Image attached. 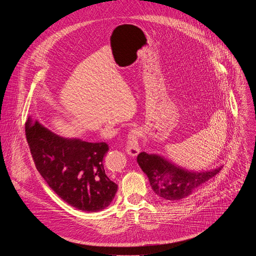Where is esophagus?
Masks as SVG:
<instances>
[{
	"mask_svg": "<svg viewBox=\"0 0 256 256\" xmlns=\"http://www.w3.org/2000/svg\"><path fill=\"white\" fill-rule=\"evenodd\" d=\"M138 130H132L128 134V140L126 144V152L130 156H136L140 153V144H138Z\"/></svg>",
	"mask_w": 256,
	"mask_h": 256,
	"instance_id": "obj_1",
	"label": "esophagus"
}]
</instances>
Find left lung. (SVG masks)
Here are the masks:
<instances>
[{"label":"left lung","instance_id":"8db88e82","mask_svg":"<svg viewBox=\"0 0 256 256\" xmlns=\"http://www.w3.org/2000/svg\"><path fill=\"white\" fill-rule=\"evenodd\" d=\"M136 161L148 176L155 194L168 200L188 196L222 169L221 166L210 171L190 172L175 166L159 155L146 152L140 153Z\"/></svg>","mask_w":256,"mask_h":256}]
</instances>
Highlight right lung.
Listing matches in <instances>:
<instances>
[{
    "instance_id": "add662e5",
    "label": "right lung",
    "mask_w": 256,
    "mask_h": 256,
    "mask_svg": "<svg viewBox=\"0 0 256 256\" xmlns=\"http://www.w3.org/2000/svg\"><path fill=\"white\" fill-rule=\"evenodd\" d=\"M25 134L36 169L62 200L89 212L112 204L118 184L104 170L106 142L64 138L30 118Z\"/></svg>"
}]
</instances>
